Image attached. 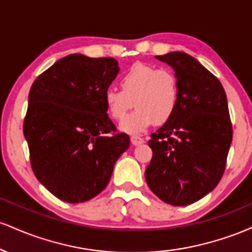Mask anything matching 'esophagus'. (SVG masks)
Masks as SVG:
<instances>
[{"label":"esophagus","mask_w":252,"mask_h":252,"mask_svg":"<svg viewBox=\"0 0 252 252\" xmlns=\"http://www.w3.org/2000/svg\"><path fill=\"white\" fill-rule=\"evenodd\" d=\"M130 141H131V143L134 144V146H138V144L144 143V140L142 137H140V136H131Z\"/></svg>","instance_id":"34e87169"}]
</instances>
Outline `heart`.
Listing matches in <instances>:
<instances>
[{
    "mask_svg": "<svg viewBox=\"0 0 252 252\" xmlns=\"http://www.w3.org/2000/svg\"><path fill=\"white\" fill-rule=\"evenodd\" d=\"M120 85L122 90H106L104 103L109 116L116 121L122 120L135 103L138 109L120 126L128 134L146 131L154 122H167L178 108L180 85L170 70L134 63L121 76Z\"/></svg>",
    "mask_w": 252,
    "mask_h": 252,
    "instance_id": "obj_1",
    "label": "heart"
}]
</instances>
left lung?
Here are the masks:
<instances>
[{
  "mask_svg": "<svg viewBox=\"0 0 252 252\" xmlns=\"http://www.w3.org/2000/svg\"><path fill=\"white\" fill-rule=\"evenodd\" d=\"M155 58L175 71L180 98L174 115L152 134L153 158L144 175L161 200L186 206L215 189L224 174L232 142L226 94L189 54L170 52Z\"/></svg>",
  "mask_w": 252,
  "mask_h": 252,
  "instance_id": "obj_1",
  "label": "left lung"
}]
</instances>
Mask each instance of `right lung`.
I'll return each mask as SVG.
<instances>
[{"label":"right lung","instance_id":"right-lung-1","mask_svg":"<svg viewBox=\"0 0 252 252\" xmlns=\"http://www.w3.org/2000/svg\"><path fill=\"white\" fill-rule=\"evenodd\" d=\"M114 58L70 54L34 80L24 135L36 179L60 200L99 194L130 138L116 132L104 94L117 77Z\"/></svg>","mask_w":252,"mask_h":252}]
</instances>
